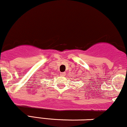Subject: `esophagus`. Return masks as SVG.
I'll list each match as a JSON object with an SVG mask.
<instances>
[{
	"label": "esophagus",
	"mask_w": 127,
	"mask_h": 127,
	"mask_svg": "<svg viewBox=\"0 0 127 127\" xmlns=\"http://www.w3.org/2000/svg\"><path fill=\"white\" fill-rule=\"evenodd\" d=\"M60 75L64 77V76H65V72H61L60 74Z\"/></svg>",
	"instance_id": "1"
}]
</instances>
